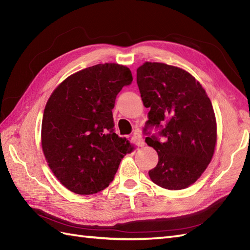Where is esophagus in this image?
I'll return each instance as SVG.
<instances>
[{
  "instance_id": "obj_1",
  "label": "esophagus",
  "mask_w": 250,
  "mask_h": 250,
  "mask_svg": "<svg viewBox=\"0 0 250 250\" xmlns=\"http://www.w3.org/2000/svg\"><path fill=\"white\" fill-rule=\"evenodd\" d=\"M133 136H134V139L136 140L138 146H145V140H144V138L142 136V134H140V132L136 131L135 133H134Z\"/></svg>"
}]
</instances>
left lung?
Returning a JSON list of instances; mask_svg holds the SVG:
<instances>
[{
	"label": "left lung",
	"mask_w": 250,
	"mask_h": 250,
	"mask_svg": "<svg viewBox=\"0 0 250 250\" xmlns=\"http://www.w3.org/2000/svg\"><path fill=\"white\" fill-rule=\"evenodd\" d=\"M143 104L150 108L146 125L163 126L161 135L146 137L158 163L149 171L151 181L168 190L194 184L213 157L217 140L212 104L202 84L187 70L161 62L137 68Z\"/></svg>",
	"instance_id": "left-lung-1"
}]
</instances>
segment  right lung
I'll return each mask as SVG.
<instances>
[{
    "label": "right lung",
    "instance_id": "add662e5",
    "mask_svg": "<svg viewBox=\"0 0 250 250\" xmlns=\"http://www.w3.org/2000/svg\"><path fill=\"white\" fill-rule=\"evenodd\" d=\"M133 81L129 67L97 64L68 76L44 108L41 145L48 167L64 187L88 195L105 189L121 158L133 150L114 132L117 94Z\"/></svg>",
    "mask_w": 250,
    "mask_h": 250
}]
</instances>
